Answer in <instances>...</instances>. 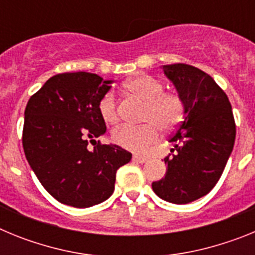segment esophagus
I'll return each instance as SVG.
<instances>
[{"label": "esophagus", "mask_w": 255, "mask_h": 255, "mask_svg": "<svg viewBox=\"0 0 255 255\" xmlns=\"http://www.w3.org/2000/svg\"><path fill=\"white\" fill-rule=\"evenodd\" d=\"M132 159H134L135 162H139V163H144V162H147L149 158H148V157H144V155H134Z\"/></svg>", "instance_id": "1"}]
</instances>
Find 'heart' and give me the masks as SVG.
I'll list each match as a JSON object with an SVG mask.
<instances>
[{
    "label": "heart",
    "instance_id": "1",
    "mask_svg": "<svg viewBox=\"0 0 255 255\" xmlns=\"http://www.w3.org/2000/svg\"><path fill=\"white\" fill-rule=\"evenodd\" d=\"M128 96L144 102L138 128L123 126L115 130L112 140L119 147L134 153H147L159 139V130L171 132L185 117L186 106L182 97L173 92H164V85L150 75L139 74L124 84ZM98 112L107 125H116L120 120L116 98L112 92L103 94L98 101Z\"/></svg>",
    "mask_w": 255,
    "mask_h": 255
}]
</instances>
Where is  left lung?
<instances>
[{"mask_svg": "<svg viewBox=\"0 0 255 255\" xmlns=\"http://www.w3.org/2000/svg\"><path fill=\"white\" fill-rule=\"evenodd\" d=\"M163 71L186 112L170 136L175 148L164 158L166 176L152 189L166 202L186 204L215 188L233 152L236 125L226 93L208 74L186 64L164 65Z\"/></svg>", "mask_w": 255, "mask_h": 255, "instance_id": "left-lung-1", "label": "left lung"}]
</instances>
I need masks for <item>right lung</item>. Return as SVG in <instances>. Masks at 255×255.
<instances>
[{"label": "right lung", "instance_id": "1", "mask_svg": "<svg viewBox=\"0 0 255 255\" xmlns=\"http://www.w3.org/2000/svg\"><path fill=\"white\" fill-rule=\"evenodd\" d=\"M111 83L84 71L57 74L28 101L24 153L40 184L60 203L88 208L105 202L115 190L117 170L131 159L119 145L96 140L106 132L98 101Z\"/></svg>", "mask_w": 255, "mask_h": 255}]
</instances>
